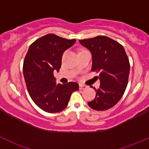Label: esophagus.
Returning a JSON list of instances; mask_svg holds the SVG:
<instances>
[{
    "instance_id": "obj_1",
    "label": "esophagus",
    "mask_w": 149,
    "mask_h": 149,
    "mask_svg": "<svg viewBox=\"0 0 149 149\" xmlns=\"http://www.w3.org/2000/svg\"><path fill=\"white\" fill-rule=\"evenodd\" d=\"M87 88H88V86L84 85V84H80L79 85V88L81 89V90H84V89H86Z\"/></svg>"
}]
</instances>
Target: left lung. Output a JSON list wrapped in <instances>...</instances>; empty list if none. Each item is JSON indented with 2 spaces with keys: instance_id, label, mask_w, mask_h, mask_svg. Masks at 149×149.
<instances>
[{
  "instance_id": "left-lung-1",
  "label": "left lung",
  "mask_w": 149,
  "mask_h": 149,
  "mask_svg": "<svg viewBox=\"0 0 149 149\" xmlns=\"http://www.w3.org/2000/svg\"><path fill=\"white\" fill-rule=\"evenodd\" d=\"M92 54V71L99 72L101 82L95 98L88 105L96 111L115 106L123 96L128 85L130 63L121 44L104 36L80 40Z\"/></svg>"
}]
</instances>
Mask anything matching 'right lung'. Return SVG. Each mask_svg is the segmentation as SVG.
Here are the masks:
<instances>
[{
  "label": "right lung",
  "instance_id": "add662e5",
  "mask_svg": "<svg viewBox=\"0 0 149 149\" xmlns=\"http://www.w3.org/2000/svg\"><path fill=\"white\" fill-rule=\"evenodd\" d=\"M76 39L63 38L55 34L39 38L31 45L23 61V76L33 102L48 113L60 112L66 108L72 93L79 90L76 82L57 84L54 71H59L64 51Z\"/></svg>",
  "mask_w": 149,
  "mask_h": 149
}]
</instances>
